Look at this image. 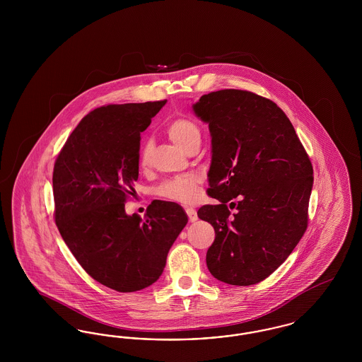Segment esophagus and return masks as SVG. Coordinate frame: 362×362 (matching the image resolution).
<instances>
[{
	"mask_svg": "<svg viewBox=\"0 0 362 362\" xmlns=\"http://www.w3.org/2000/svg\"><path fill=\"white\" fill-rule=\"evenodd\" d=\"M186 213H187V217H189V223H195V221L198 220V214H197V211H195L194 209L187 207V209H186Z\"/></svg>",
	"mask_w": 362,
	"mask_h": 362,
	"instance_id": "esophagus-1",
	"label": "esophagus"
}]
</instances>
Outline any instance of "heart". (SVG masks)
I'll use <instances>...</instances> for the list:
<instances>
[{
    "label": "heart",
    "instance_id": "heart-1",
    "mask_svg": "<svg viewBox=\"0 0 362 362\" xmlns=\"http://www.w3.org/2000/svg\"><path fill=\"white\" fill-rule=\"evenodd\" d=\"M167 133L173 142L185 152L191 145L201 142V129L195 121H192L189 117H179L170 122L167 126ZM152 151H153L152 141L151 139L142 141L139 146V164L142 167L149 164ZM198 183H199V179L198 176H194V175L176 176L173 179L164 180L157 187L156 192L163 198L182 202V204H189L197 195Z\"/></svg>",
    "mask_w": 362,
    "mask_h": 362
}]
</instances>
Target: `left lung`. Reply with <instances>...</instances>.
I'll return each instance as SVG.
<instances>
[{
	"mask_svg": "<svg viewBox=\"0 0 362 362\" xmlns=\"http://www.w3.org/2000/svg\"><path fill=\"white\" fill-rule=\"evenodd\" d=\"M194 112L209 123V189L218 205L198 217L213 225L211 276L248 286L274 273L308 225L313 168L289 118L270 99L241 89L201 96ZM237 207L232 215L229 208Z\"/></svg>",
	"mask_w": 362,
	"mask_h": 362,
	"instance_id": "1",
	"label": "left lung"
}]
</instances>
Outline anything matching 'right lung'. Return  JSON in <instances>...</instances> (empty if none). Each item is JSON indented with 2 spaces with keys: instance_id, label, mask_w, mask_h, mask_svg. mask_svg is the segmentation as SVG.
<instances>
[{
  "instance_id": "obj_1",
  "label": "right lung",
  "mask_w": 362,
  "mask_h": 362,
  "mask_svg": "<svg viewBox=\"0 0 362 362\" xmlns=\"http://www.w3.org/2000/svg\"><path fill=\"white\" fill-rule=\"evenodd\" d=\"M167 100L108 104L86 115L54 164V217L71 254L95 281L137 292L161 276L173 241L187 224L175 202L153 201L127 216L134 195L139 141Z\"/></svg>"
}]
</instances>
